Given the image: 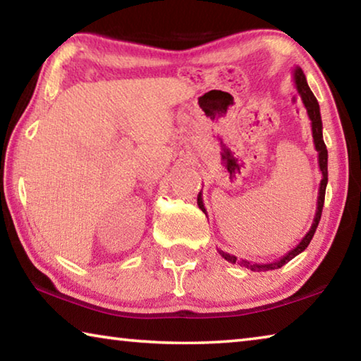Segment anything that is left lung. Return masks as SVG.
I'll return each mask as SVG.
<instances>
[{
  "instance_id": "left-lung-1",
  "label": "left lung",
  "mask_w": 361,
  "mask_h": 361,
  "mask_svg": "<svg viewBox=\"0 0 361 361\" xmlns=\"http://www.w3.org/2000/svg\"><path fill=\"white\" fill-rule=\"evenodd\" d=\"M293 82H295V87L298 90L299 97H301L305 111H307V116L310 119V127H312L314 145H315L317 152H319V167H320V172H322V181H320V188H319V197H317V210H315L312 226H310L307 234L302 237L301 242H299L295 248L290 250L288 253H285L282 258H279L276 261L264 262V264H259V262H250L247 259L239 261L237 256L231 255V253H226V252H223V250L218 248V253L221 255L226 261L232 262V264L237 262V264H240L243 267L252 269L253 272H264V271H272V269H279V267L285 266L286 262L291 261L299 253H302L304 250L307 248L310 240H312L317 226H319V221L322 218L323 202H325V191H326V185H328V149H326L325 142H323V132H322L323 126H322L320 106H319V102H317V99H315V95L312 94V90H310L307 81H305V76H304L302 70L299 68V66H296V68L293 70ZM197 205H199V209L207 215V210H205V205H204V200H202V191H200L199 195H197Z\"/></svg>"
}]
</instances>
